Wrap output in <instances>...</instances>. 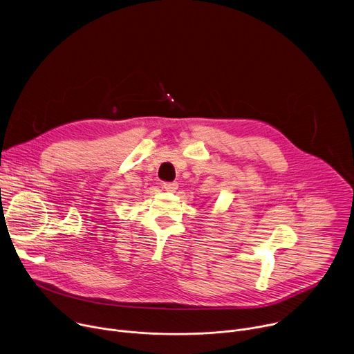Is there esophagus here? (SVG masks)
I'll return each mask as SVG.
<instances>
[{
    "mask_svg": "<svg viewBox=\"0 0 354 354\" xmlns=\"http://www.w3.org/2000/svg\"><path fill=\"white\" fill-rule=\"evenodd\" d=\"M162 187L167 190V192H175L178 189V183L176 182H165L162 185Z\"/></svg>",
    "mask_w": 354,
    "mask_h": 354,
    "instance_id": "34e87169",
    "label": "esophagus"
}]
</instances>
